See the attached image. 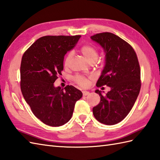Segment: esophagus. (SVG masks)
<instances>
[{"mask_svg": "<svg viewBox=\"0 0 160 160\" xmlns=\"http://www.w3.org/2000/svg\"><path fill=\"white\" fill-rule=\"evenodd\" d=\"M82 92H83V96H87V95H88V94H90V92H88V91H83Z\"/></svg>", "mask_w": 160, "mask_h": 160, "instance_id": "obj_1", "label": "esophagus"}]
</instances>
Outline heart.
I'll return each instance as SVG.
<instances>
[{
    "instance_id": "1",
    "label": "heart",
    "mask_w": 160,
    "mask_h": 160,
    "mask_svg": "<svg viewBox=\"0 0 160 160\" xmlns=\"http://www.w3.org/2000/svg\"><path fill=\"white\" fill-rule=\"evenodd\" d=\"M80 51L82 55L87 59L90 63L92 62H96L98 57V51L97 47L91 44H85L80 48ZM72 58V52H70L66 55L64 59V65L68 66L71 59ZM74 81L76 83L82 87H87L89 84V81L87 78L81 75H77L74 77Z\"/></svg>"
}]
</instances>
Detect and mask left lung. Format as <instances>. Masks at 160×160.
<instances>
[{
  "instance_id": "obj_1",
  "label": "left lung",
  "mask_w": 160,
  "mask_h": 160,
  "mask_svg": "<svg viewBox=\"0 0 160 160\" xmlns=\"http://www.w3.org/2000/svg\"><path fill=\"white\" fill-rule=\"evenodd\" d=\"M105 52V63L97 87L109 86L105 95L95 91L101 101L93 108L98 122L108 125L120 122L128 115L140 93V68L136 53L131 46L115 34L108 32L91 36Z\"/></svg>"
}]
</instances>
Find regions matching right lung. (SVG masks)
Returning a JSON list of instances; mask_svg holds the SVG:
<instances>
[{"label":"right lung","mask_w":160,"mask_h":160,"mask_svg":"<svg viewBox=\"0 0 160 160\" xmlns=\"http://www.w3.org/2000/svg\"><path fill=\"white\" fill-rule=\"evenodd\" d=\"M81 35H48L35 41L24 52L20 65V89L33 114L51 127L68 122L74 105L83 94L72 86L55 87L63 70V59Z\"/></svg>","instance_id":"add662e5"}]
</instances>
